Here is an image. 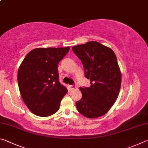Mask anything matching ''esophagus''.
Wrapping results in <instances>:
<instances>
[{"mask_svg": "<svg viewBox=\"0 0 148 148\" xmlns=\"http://www.w3.org/2000/svg\"><path fill=\"white\" fill-rule=\"evenodd\" d=\"M69 87H70V89H71V90H72V89H74L76 88V86H75L74 85H71V86H69Z\"/></svg>", "mask_w": 148, "mask_h": 148, "instance_id": "obj_1", "label": "esophagus"}]
</instances>
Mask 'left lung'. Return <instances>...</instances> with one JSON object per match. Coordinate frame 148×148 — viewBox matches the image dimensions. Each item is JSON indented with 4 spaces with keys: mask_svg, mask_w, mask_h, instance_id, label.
<instances>
[{
    "mask_svg": "<svg viewBox=\"0 0 148 148\" xmlns=\"http://www.w3.org/2000/svg\"><path fill=\"white\" fill-rule=\"evenodd\" d=\"M81 60L89 87H80L82 98L76 102L77 111L88 118L106 114L118 97L121 84L117 57L111 48L98 42L90 41L72 47Z\"/></svg>",
    "mask_w": 148,
    "mask_h": 148,
    "instance_id": "obj_1",
    "label": "left lung"
}]
</instances>
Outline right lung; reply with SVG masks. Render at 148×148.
I'll return each mask as SVG.
<instances>
[{"label": "right lung", "instance_id": "add662e5", "mask_svg": "<svg viewBox=\"0 0 148 148\" xmlns=\"http://www.w3.org/2000/svg\"><path fill=\"white\" fill-rule=\"evenodd\" d=\"M69 50V47L34 49L20 65V93L27 108L36 116H51L59 109L68 90L60 84L57 66Z\"/></svg>", "mask_w": 148, "mask_h": 148}]
</instances>
